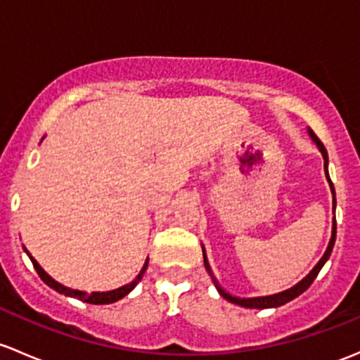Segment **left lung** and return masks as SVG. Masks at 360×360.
I'll return each instance as SVG.
<instances>
[{"instance_id":"1","label":"left lung","mask_w":360,"mask_h":360,"mask_svg":"<svg viewBox=\"0 0 360 360\" xmlns=\"http://www.w3.org/2000/svg\"><path fill=\"white\" fill-rule=\"evenodd\" d=\"M309 136L312 138V141L316 143L317 148H319L321 153H323V158H324V170H326V179L328 183H330V188H331V193H333V212L336 209V200H335V188H333V183L330 179V174H328V151L324 148L323 143L319 141V138H317L316 134H314L312 129H309ZM335 240H336V219L333 217V231H331V240H330V245H328L326 252H324L323 259L319 260V262L316 264V267H314L312 271L309 272L307 276H305L304 279H302L300 283H297V285L293 286V288L290 290H285L281 291V293H276V295H269V297H255V298H238V297H233V295H229L228 291H224L221 288V285L217 283V279L214 278V274H212V269L209 266V260H207V255H205V248H203V264H205V269L209 271L212 281H214L215 288H217L219 293H221V297H224L226 300L231 302V304H236V305H241V307H247V309H271V307H279V305H285L286 302L293 300V298H297L298 295L304 293L305 290L309 288L310 285L314 283V279L317 278V274H319V271L323 269V266L326 264V260L330 259L331 252H333V247H335Z\"/></svg>"}]
</instances>
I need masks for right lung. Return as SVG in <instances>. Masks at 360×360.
Segmentation results:
<instances>
[{
    "label": "right lung",
    "mask_w": 360,
    "mask_h": 360,
    "mask_svg": "<svg viewBox=\"0 0 360 360\" xmlns=\"http://www.w3.org/2000/svg\"><path fill=\"white\" fill-rule=\"evenodd\" d=\"M24 250H25V247H24ZM25 253H27V255H29L30 262H32L34 269L37 271V274H39V278L43 279V281L46 283V285L50 286V288H53V290H55V291H58V293L65 295V297H74V298H79V300H82V302H88V304H94V305L113 304V302H117V300H120V298H124V297H126V295L129 293V291L134 290V286L138 285L139 281H141L143 274H145L146 267H148V259H146V262H145V266H143L141 272H139V274L136 276V279H134V281H131L129 285H126V286H120V288H117V290H112V291H91V293H86V291H81V290H72V288H69V286H63V285H60L58 281H55V279H53L51 276L48 274V272L44 271L43 267L39 266V264H37V260L34 259L32 255H30V253L27 252V250H25Z\"/></svg>",
    "instance_id": "1"
}]
</instances>
